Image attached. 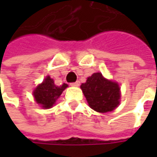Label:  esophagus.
Wrapping results in <instances>:
<instances>
[{"label": "esophagus", "instance_id": "34e87169", "mask_svg": "<svg viewBox=\"0 0 157 157\" xmlns=\"http://www.w3.org/2000/svg\"><path fill=\"white\" fill-rule=\"evenodd\" d=\"M71 85H72V86H75V87H78L79 85H80V82H79V81H76L75 82H72Z\"/></svg>", "mask_w": 157, "mask_h": 157}]
</instances>
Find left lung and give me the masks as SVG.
Masks as SVG:
<instances>
[{
	"instance_id": "8db88e82",
	"label": "left lung",
	"mask_w": 157,
	"mask_h": 157,
	"mask_svg": "<svg viewBox=\"0 0 157 157\" xmlns=\"http://www.w3.org/2000/svg\"><path fill=\"white\" fill-rule=\"evenodd\" d=\"M81 89L89 106L98 113H107L115 109L120 104L119 84L105 79L101 73H94L88 77Z\"/></svg>"
}]
</instances>
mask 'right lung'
I'll return each mask as SVG.
<instances>
[{
  "mask_svg": "<svg viewBox=\"0 0 157 157\" xmlns=\"http://www.w3.org/2000/svg\"><path fill=\"white\" fill-rule=\"evenodd\" d=\"M67 86L68 84L66 83L57 86L54 84L53 79L46 76L44 82L40 83L33 91L35 102L44 109L51 108Z\"/></svg>",
  "mask_w": 157,
  "mask_h": 157,
  "instance_id": "1",
  "label": "right lung"
}]
</instances>
